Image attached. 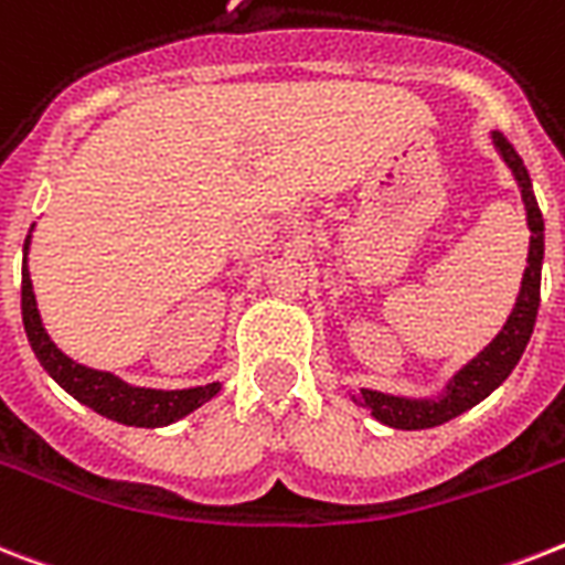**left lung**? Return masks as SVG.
Listing matches in <instances>:
<instances>
[{"label": "left lung", "instance_id": "1", "mask_svg": "<svg viewBox=\"0 0 565 565\" xmlns=\"http://www.w3.org/2000/svg\"><path fill=\"white\" fill-rule=\"evenodd\" d=\"M490 145L499 153V159L508 164L513 182L520 188L522 205H525V223H529V258H525V273H522L520 292L513 301L511 313L497 337L481 348L473 360H467L452 377L444 383L435 394L424 397H406V394H388L377 388H360L351 394V401L362 409H369L371 417L392 429H433L452 417L465 415L481 403L488 394L497 392L511 371L516 369L520 356L525 354L531 333H534L536 310H540V278H543V255H545V226L540 205H536L531 177L522 164L520 153L508 145L502 132H490Z\"/></svg>", "mask_w": 565, "mask_h": 565}]
</instances>
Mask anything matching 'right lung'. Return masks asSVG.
I'll use <instances>...</instances> for the list:
<instances>
[{"mask_svg": "<svg viewBox=\"0 0 565 565\" xmlns=\"http://www.w3.org/2000/svg\"><path fill=\"white\" fill-rule=\"evenodd\" d=\"M31 226L25 246H22V324H25V337L31 342V351L36 354L45 374L57 383L63 392H68L77 403L89 406L92 412L116 420L124 426H168L200 409L211 397H217L223 383H209V386H191V388H145L132 386L121 380L113 371H98L89 365H81L68 354H63L49 337L43 324L40 307H36L34 284H31L29 269V252H31Z\"/></svg>", "mask_w": 565, "mask_h": 565, "instance_id": "add662e5", "label": "right lung"}]
</instances>
